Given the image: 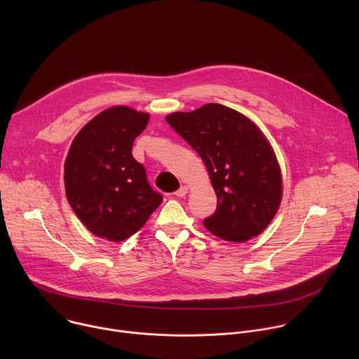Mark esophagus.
<instances>
[{"mask_svg": "<svg viewBox=\"0 0 359 359\" xmlns=\"http://www.w3.org/2000/svg\"><path fill=\"white\" fill-rule=\"evenodd\" d=\"M186 194H187V186H180L179 190H176V193H175L176 197H184Z\"/></svg>", "mask_w": 359, "mask_h": 359, "instance_id": "esophagus-1", "label": "esophagus"}]
</instances>
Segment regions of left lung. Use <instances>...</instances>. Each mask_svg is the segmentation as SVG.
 I'll list each match as a JSON object with an SVG mask.
<instances>
[{"mask_svg": "<svg viewBox=\"0 0 359 359\" xmlns=\"http://www.w3.org/2000/svg\"><path fill=\"white\" fill-rule=\"evenodd\" d=\"M166 121L209 170L217 208L204 227L234 243L259 236L276 216L283 189L276 155L260 129L220 104L176 112Z\"/></svg>", "mask_w": 359, "mask_h": 359, "instance_id": "left-lung-1", "label": "left lung"}]
</instances>
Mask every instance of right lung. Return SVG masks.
<instances>
[{"label":"right lung","mask_w":359,"mask_h":359,"mask_svg":"<svg viewBox=\"0 0 359 359\" xmlns=\"http://www.w3.org/2000/svg\"><path fill=\"white\" fill-rule=\"evenodd\" d=\"M149 115L109 108L75 136L65 161V191L72 210L100 238L122 241L142 229L163 200L132 156Z\"/></svg>","instance_id":"1"}]
</instances>
